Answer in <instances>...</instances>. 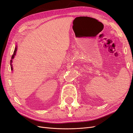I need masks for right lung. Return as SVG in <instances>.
I'll return each instance as SVG.
<instances>
[{"instance_id": "obj_1", "label": "right lung", "mask_w": 133, "mask_h": 133, "mask_svg": "<svg viewBox=\"0 0 133 133\" xmlns=\"http://www.w3.org/2000/svg\"><path fill=\"white\" fill-rule=\"evenodd\" d=\"M17 47L16 46V47L15 48V49H14V51L13 54V55H12V57H11V60H10V66H11V70H13V67H12V65H11L12 59H14V56H15V54H16V51H17Z\"/></svg>"}]
</instances>
